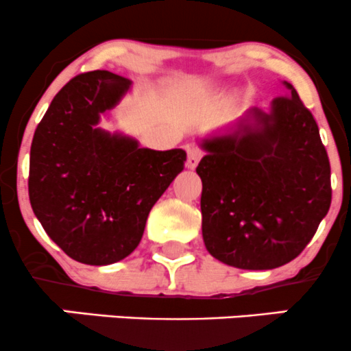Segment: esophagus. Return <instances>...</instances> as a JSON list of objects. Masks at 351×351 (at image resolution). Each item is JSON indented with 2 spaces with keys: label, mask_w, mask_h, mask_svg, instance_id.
<instances>
[{
  "label": "esophagus",
  "mask_w": 351,
  "mask_h": 351,
  "mask_svg": "<svg viewBox=\"0 0 351 351\" xmlns=\"http://www.w3.org/2000/svg\"><path fill=\"white\" fill-rule=\"evenodd\" d=\"M186 153H188L186 166L190 169H195V168H197L198 161H200V158H202V151L198 149V147H195V146H188Z\"/></svg>",
  "instance_id": "34e87169"
}]
</instances>
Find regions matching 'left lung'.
<instances>
[{
  "label": "left lung",
  "instance_id": "left-lung-1",
  "mask_svg": "<svg viewBox=\"0 0 351 351\" xmlns=\"http://www.w3.org/2000/svg\"><path fill=\"white\" fill-rule=\"evenodd\" d=\"M202 141V234L220 263L265 271L302 252L330 210L331 169L296 88Z\"/></svg>",
  "mask_w": 351,
  "mask_h": 351
}]
</instances>
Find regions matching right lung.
I'll list each match as a JSON object with an SVG mask.
<instances>
[{
    "instance_id": "1",
    "label": "right lung",
    "mask_w": 351,
    "mask_h": 351,
    "mask_svg": "<svg viewBox=\"0 0 351 351\" xmlns=\"http://www.w3.org/2000/svg\"><path fill=\"white\" fill-rule=\"evenodd\" d=\"M131 80L80 73L51 101L29 151L28 195L49 237L73 261L108 265L141 242L147 215L183 171V149L154 151L97 128Z\"/></svg>"
}]
</instances>
